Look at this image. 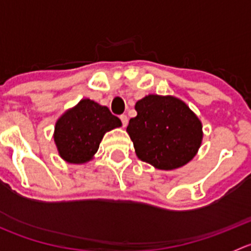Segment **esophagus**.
<instances>
[{"label":"esophagus","instance_id":"esophagus-1","mask_svg":"<svg viewBox=\"0 0 251 251\" xmlns=\"http://www.w3.org/2000/svg\"><path fill=\"white\" fill-rule=\"evenodd\" d=\"M120 120H121V123H123V126H124V127H125V126L127 125V123H128L127 115H125V114L120 115Z\"/></svg>","mask_w":251,"mask_h":251}]
</instances>
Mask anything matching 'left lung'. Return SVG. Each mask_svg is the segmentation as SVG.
<instances>
[{
    "label": "left lung",
    "mask_w": 251,
    "mask_h": 251,
    "mask_svg": "<svg viewBox=\"0 0 251 251\" xmlns=\"http://www.w3.org/2000/svg\"><path fill=\"white\" fill-rule=\"evenodd\" d=\"M127 133L136 155L160 170H174L191 161L201 148L203 126L188 105L173 96L148 95L135 105Z\"/></svg>",
    "instance_id": "1"
}]
</instances>
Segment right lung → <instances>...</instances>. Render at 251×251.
<instances>
[{
  "mask_svg": "<svg viewBox=\"0 0 251 251\" xmlns=\"http://www.w3.org/2000/svg\"><path fill=\"white\" fill-rule=\"evenodd\" d=\"M120 126V119L107 107L85 98L58 119L53 137L60 158L83 164L97 153L104 133Z\"/></svg>",
  "mask_w": 251,
  "mask_h": 251,
  "instance_id": "right-lung-1",
  "label": "right lung"
}]
</instances>
